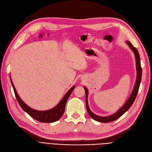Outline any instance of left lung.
<instances>
[{"instance_id":"8db88e82","label":"left lung","mask_w":152,"mask_h":152,"mask_svg":"<svg viewBox=\"0 0 152 152\" xmlns=\"http://www.w3.org/2000/svg\"><path fill=\"white\" fill-rule=\"evenodd\" d=\"M126 43L129 45V48L132 50H133V52L134 53V56H135V58H136L137 77H136L135 85L134 86L133 91H132L128 100L126 101L124 105L122 106L121 109H119L118 110H117L115 114H112L111 115L107 116V117H102V116L97 115L93 113L89 108L88 104V90L86 88L85 86H84V89L85 90V94H86V110L88 111V114L90 115V116L93 119H94L98 122L106 123V122L114 121L117 119H119L121 116H122L126 112H127L129 110V109L130 108L131 105H133V104L134 103L136 97L137 96V94H138L141 80V75H142V69L141 67L140 57V54H139L138 50H137L136 48L133 45H132L131 42L127 41Z\"/></svg>"}]
</instances>
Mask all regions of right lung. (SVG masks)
Returning <instances> with one entry per match:
<instances>
[{"label": "right lung", "mask_w": 152, "mask_h": 152, "mask_svg": "<svg viewBox=\"0 0 152 152\" xmlns=\"http://www.w3.org/2000/svg\"><path fill=\"white\" fill-rule=\"evenodd\" d=\"M10 80L14 91V94H15L16 99L19 103V105L21 106L23 110L24 111H25L28 114L30 115L33 119L42 122H45V123H50V122H55L61 118L62 115H63L64 112L66 104L68 98H69V96L71 94L72 91L75 89V86H73L72 87H71V88L66 93V95L62 98V99L60 101V102L58 103L55 107H53V109L45 111H40L31 109V107H28L26 104H24V102L21 99V98L18 95L15 87H14L13 83L12 81L11 76Z\"/></svg>", "instance_id": "right-lung-1"}]
</instances>
